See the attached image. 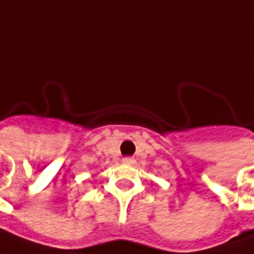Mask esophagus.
<instances>
[{
  "instance_id": "1",
  "label": "esophagus",
  "mask_w": 254,
  "mask_h": 254,
  "mask_svg": "<svg viewBox=\"0 0 254 254\" xmlns=\"http://www.w3.org/2000/svg\"><path fill=\"white\" fill-rule=\"evenodd\" d=\"M124 163H127V164H133L135 163V159L133 157H124Z\"/></svg>"
}]
</instances>
